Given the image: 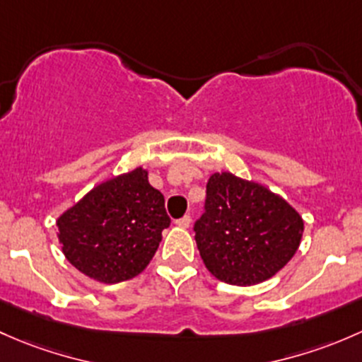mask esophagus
Segmentation results:
<instances>
[{"label":"esophagus","mask_w":362,"mask_h":362,"mask_svg":"<svg viewBox=\"0 0 362 362\" xmlns=\"http://www.w3.org/2000/svg\"><path fill=\"white\" fill-rule=\"evenodd\" d=\"M176 225H177V226H181V228H188V226L192 225V218H189L188 214H186V216H182L181 219H177V221H176Z\"/></svg>","instance_id":"1"}]
</instances>
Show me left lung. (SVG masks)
Returning a JSON list of instances; mask_svg holds the SVG:
<instances>
[{
  "instance_id": "1",
  "label": "left lung",
  "mask_w": 362,
  "mask_h": 362,
  "mask_svg": "<svg viewBox=\"0 0 362 362\" xmlns=\"http://www.w3.org/2000/svg\"><path fill=\"white\" fill-rule=\"evenodd\" d=\"M193 230L204 264L216 279L255 286L293 258L303 219L267 186L232 173H214L207 181L206 212Z\"/></svg>"
}]
</instances>
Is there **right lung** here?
<instances>
[{
	"mask_svg": "<svg viewBox=\"0 0 362 362\" xmlns=\"http://www.w3.org/2000/svg\"><path fill=\"white\" fill-rule=\"evenodd\" d=\"M170 225L165 200L143 167L92 188L59 216V242L74 268L103 284L139 275Z\"/></svg>",
	"mask_w": 362,
	"mask_h": 362,
	"instance_id": "obj_1",
	"label": "right lung"
}]
</instances>
